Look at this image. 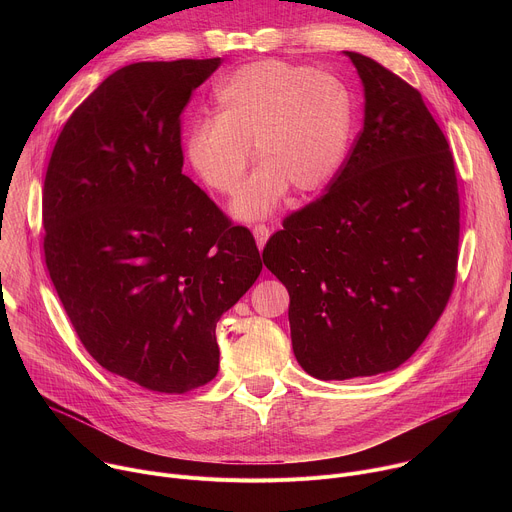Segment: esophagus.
I'll return each instance as SVG.
<instances>
[{
  "mask_svg": "<svg viewBox=\"0 0 512 512\" xmlns=\"http://www.w3.org/2000/svg\"><path fill=\"white\" fill-rule=\"evenodd\" d=\"M269 235H271V229H269V227H265V225H255V227H253V237H255L259 249L265 247Z\"/></svg>",
  "mask_w": 512,
  "mask_h": 512,
  "instance_id": "obj_1",
  "label": "esophagus"
}]
</instances>
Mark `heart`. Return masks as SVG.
Wrapping results in <instances>:
<instances>
[{
  "mask_svg": "<svg viewBox=\"0 0 512 512\" xmlns=\"http://www.w3.org/2000/svg\"><path fill=\"white\" fill-rule=\"evenodd\" d=\"M218 115L184 129V158L202 184L233 192L249 160L259 166L237 190L231 212L257 221L277 210L294 186L314 194L342 168L352 137L346 87L324 72L285 60H255L216 87Z\"/></svg>",
  "mask_w": 512,
  "mask_h": 512,
  "instance_id": "obj_1",
  "label": "heart"
}]
</instances>
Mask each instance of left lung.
<instances>
[{
	"mask_svg": "<svg viewBox=\"0 0 512 512\" xmlns=\"http://www.w3.org/2000/svg\"><path fill=\"white\" fill-rule=\"evenodd\" d=\"M344 56L364 91L362 131L328 192L263 249L289 291L294 354L320 381L401 367L450 300L460 239L454 158L419 91Z\"/></svg>",
	"mask_w": 512,
	"mask_h": 512,
	"instance_id": "1",
	"label": "left lung"
}]
</instances>
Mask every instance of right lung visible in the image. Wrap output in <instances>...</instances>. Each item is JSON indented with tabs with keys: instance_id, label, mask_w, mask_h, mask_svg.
I'll list each match as a JSON object with an SVG mask.
<instances>
[{
	"instance_id": "1",
	"label": "right lung",
	"mask_w": 512,
	"mask_h": 512,
	"mask_svg": "<svg viewBox=\"0 0 512 512\" xmlns=\"http://www.w3.org/2000/svg\"><path fill=\"white\" fill-rule=\"evenodd\" d=\"M221 58L135 62L64 123L42 190L44 255L89 354L186 393L218 373L216 322L259 277L253 235L182 174L180 115Z\"/></svg>"
}]
</instances>
